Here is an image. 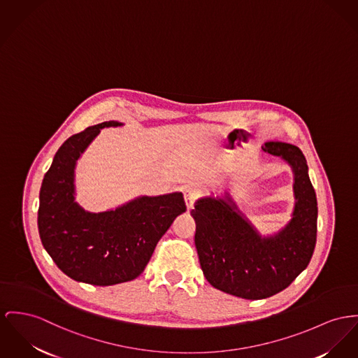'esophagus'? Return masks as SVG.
Instances as JSON below:
<instances>
[{
  "label": "esophagus",
  "instance_id": "1",
  "mask_svg": "<svg viewBox=\"0 0 358 358\" xmlns=\"http://www.w3.org/2000/svg\"><path fill=\"white\" fill-rule=\"evenodd\" d=\"M183 195H185L186 206H187V209L190 210V209H192V206H194L195 201H196V196H198V194H196V190H195L194 187H186V189H185V191H183Z\"/></svg>",
  "mask_w": 358,
  "mask_h": 358
}]
</instances>
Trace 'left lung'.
Masks as SVG:
<instances>
[{"label": "left lung", "mask_w": 358, "mask_h": 358, "mask_svg": "<svg viewBox=\"0 0 358 358\" xmlns=\"http://www.w3.org/2000/svg\"><path fill=\"white\" fill-rule=\"evenodd\" d=\"M262 149L293 171L296 202L284 228L262 236L227 190L222 196L199 198L191 210L205 278L215 289L247 300L267 299L290 285L308 266L317 231L316 194L303 152L281 141H267Z\"/></svg>", "instance_id": "obj_1"}]
</instances>
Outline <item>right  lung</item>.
<instances>
[{
	"instance_id": "add662e5",
	"label": "right lung",
	"mask_w": 358,
	"mask_h": 358,
	"mask_svg": "<svg viewBox=\"0 0 358 358\" xmlns=\"http://www.w3.org/2000/svg\"><path fill=\"white\" fill-rule=\"evenodd\" d=\"M101 122L74 134L61 145L39 194L38 228L45 250L74 281L108 286L137 278L157 241L173 220L186 212L182 192L141 195L115 209L92 213L76 202L77 160L104 127Z\"/></svg>"
}]
</instances>
